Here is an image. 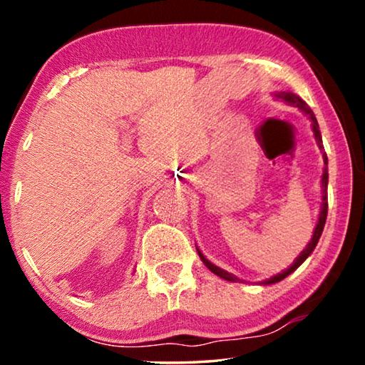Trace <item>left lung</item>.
Segmentation results:
<instances>
[{
	"instance_id": "left-lung-1",
	"label": "left lung",
	"mask_w": 365,
	"mask_h": 365,
	"mask_svg": "<svg viewBox=\"0 0 365 365\" xmlns=\"http://www.w3.org/2000/svg\"><path fill=\"white\" fill-rule=\"evenodd\" d=\"M274 98L275 100H279L282 103L288 104V106H293V108H298L301 113H304L309 119H311V127H312V132H314V138H316L317 141V146L319 150L322 151V158H324V174H322V180H320V188H322V202H320V211H319V219H317V224H316V228H314V233H312V238L311 242L307 243V246L304 250L301 251V255L294 259V262L289 265V267L287 270L280 272V274H277L274 277H270V279L261 282V285H274V283L280 282L285 279V277H288L292 272H294L296 269L299 267V265L306 261V259L312 255V251L316 250V246L319 243V238L320 235H322L324 232V227H325V220H327V212H329V201H327V187H329V159H327V154L324 151V145H322V135H320V130H319V123H317V119L316 115H314L312 109L307 106L306 101H302L301 98L298 95L292 93V91H277V93H274ZM197 255H200L202 264L206 265V267L212 272V274H215L217 277H220V279H224L227 282H242L238 279V277H235L233 274H230V272H227L224 269L217 267V265H214L211 261H207V259L205 257V255L196 248Z\"/></svg>"
}]
</instances>
